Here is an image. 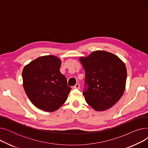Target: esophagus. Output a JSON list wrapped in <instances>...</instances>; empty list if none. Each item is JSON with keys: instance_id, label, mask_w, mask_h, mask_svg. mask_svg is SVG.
I'll use <instances>...</instances> for the list:
<instances>
[{"instance_id": "1", "label": "esophagus", "mask_w": 148, "mask_h": 148, "mask_svg": "<svg viewBox=\"0 0 148 148\" xmlns=\"http://www.w3.org/2000/svg\"><path fill=\"white\" fill-rule=\"evenodd\" d=\"M74 89H80V84H76L75 86L73 87Z\"/></svg>"}]
</instances>
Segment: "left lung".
Instances as JSON below:
<instances>
[{
	"instance_id": "left-lung-1",
	"label": "left lung",
	"mask_w": 148,
	"mask_h": 148,
	"mask_svg": "<svg viewBox=\"0 0 148 148\" xmlns=\"http://www.w3.org/2000/svg\"><path fill=\"white\" fill-rule=\"evenodd\" d=\"M85 71L88 89L83 93L95 110L105 111L113 106L125 91L127 72L124 62L115 54L103 51L92 52L79 58Z\"/></svg>"
}]
</instances>
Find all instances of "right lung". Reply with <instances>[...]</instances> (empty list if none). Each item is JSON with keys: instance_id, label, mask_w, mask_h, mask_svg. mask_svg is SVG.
Masks as SVG:
<instances>
[{"instance_id": "right-lung-1", "label": "right lung", "mask_w": 148, "mask_h": 148, "mask_svg": "<svg viewBox=\"0 0 148 148\" xmlns=\"http://www.w3.org/2000/svg\"><path fill=\"white\" fill-rule=\"evenodd\" d=\"M61 64L55 56H44L23 69V84L27 96L35 106L45 112L57 110L65 103L71 89L60 72Z\"/></svg>"}]
</instances>
